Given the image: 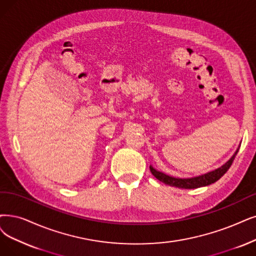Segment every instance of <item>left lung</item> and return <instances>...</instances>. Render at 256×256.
Listing matches in <instances>:
<instances>
[{
    "mask_svg": "<svg viewBox=\"0 0 256 256\" xmlns=\"http://www.w3.org/2000/svg\"><path fill=\"white\" fill-rule=\"evenodd\" d=\"M238 150H236V152L234 153V156L220 168H218L216 170H214L212 172L206 173V174H204V176L192 178H178L169 176L165 174V173L156 170L151 166H150V171L153 174V176L162 182L166 184V185L176 187V188H182V189H196V188H200V187H204V186H208V185H210V184L218 182L231 167L235 156H236V154H238Z\"/></svg>",
    "mask_w": 256,
    "mask_h": 256,
    "instance_id": "left-lung-1",
    "label": "left lung"
}]
</instances>
